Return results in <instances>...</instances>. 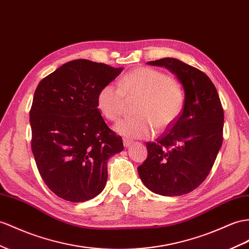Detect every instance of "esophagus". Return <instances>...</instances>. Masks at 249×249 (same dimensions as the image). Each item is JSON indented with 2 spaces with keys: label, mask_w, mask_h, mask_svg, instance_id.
<instances>
[{
  "label": "esophagus",
  "mask_w": 249,
  "mask_h": 249,
  "mask_svg": "<svg viewBox=\"0 0 249 249\" xmlns=\"http://www.w3.org/2000/svg\"><path fill=\"white\" fill-rule=\"evenodd\" d=\"M132 143H133V141H132V140H130V139H127V138H124V139H123V144H124L125 147H129V146H130Z\"/></svg>",
  "instance_id": "esophagus-1"
}]
</instances>
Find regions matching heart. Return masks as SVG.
<instances>
[{"instance_id":"1","label":"heart","mask_w":249,"mask_h":249,"mask_svg":"<svg viewBox=\"0 0 249 249\" xmlns=\"http://www.w3.org/2000/svg\"><path fill=\"white\" fill-rule=\"evenodd\" d=\"M139 100L133 112L137 116L121 121L116 126L119 133L130 138H148L164 131L180 118L184 108L183 89L161 70L139 67L127 72L119 86L106 84L99 91L97 103L101 113L116 122L127 107V101Z\"/></svg>"}]
</instances>
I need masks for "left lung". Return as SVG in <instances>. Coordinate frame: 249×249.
<instances>
[{
	"instance_id": "8db88e82",
	"label": "left lung",
	"mask_w": 249,
	"mask_h": 249,
	"mask_svg": "<svg viewBox=\"0 0 249 249\" xmlns=\"http://www.w3.org/2000/svg\"><path fill=\"white\" fill-rule=\"evenodd\" d=\"M177 74L185 91L180 118L155 142L138 173L145 186L168 196L190 193L206 179L223 142L224 111L218 91L200 69L174 58L148 62Z\"/></svg>"
}]
</instances>
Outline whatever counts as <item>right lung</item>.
<instances>
[{
	"label": "right lung",
	"instance_id": "1",
	"mask_svg": "<svg viewBox=\"0 0 249 249\" xmlns=\"http://www.w3.org/2000/svg\"><path fill=\"white\" fill-rule=\"evenodd\" d=\"M121 71L103 63L73 60L36 89L29 111L31 149L43 181L64 200L97 196L107 181L108 159L124 149L97 103L101 88Z\"/></svg>",
	"mask_w": 249,
	"mask_h": 249
}]
</instances>
